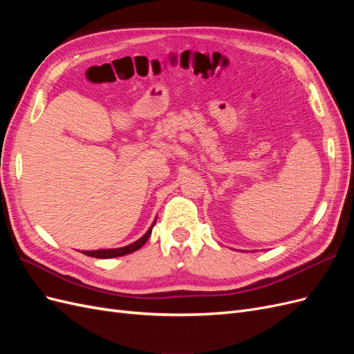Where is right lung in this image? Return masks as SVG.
Wrapping results in <instances>:
<instances>
[{"mask_svg": "<svg viewBox=\"0 0 354 354\" xmlns=\"http://www.w3.org/2000/svg\"><path fill=\"white\" fill-rule=\"evenodd\" d=\"M156 221V220H155ZM155 221L151 226V229H149L143 236L136 241L134 243L131 245H127V246H122V248H115V250H97V251H82V254L88 255V257H94V259H113V257H122V255H127V254H131L137 250H140L142 246L146 243V241L149 239V236L152 234V229L155 226Z\"/></svg>", "mask_w": 354, "mask_h": 354, "instance_id": "add662e5", "label": "right lung"}]
</instances>
